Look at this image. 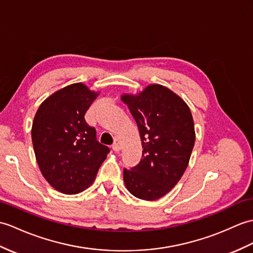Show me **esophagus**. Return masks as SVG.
<instances>
[{
    "label": "esophagus",
    "mask_w": 253,
    "mask_h": 253,
    "mask_svg": "<svg viewBox=\"0 0 253 253\" xmlns=\"http://www.w3.org/2000/svg\"><path fill=\"white\" fill-rule=\"evenodd\" d=\"M112 149L114 152H120L121 151V143L119 139L114 140V143L112 144Z\"/></svg>",
    "instance_id": "1"
}]
</instances>
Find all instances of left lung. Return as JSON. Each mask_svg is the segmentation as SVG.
Listing matches in <instances>:
<instances>
[{"label":"left lung","mask_w":253,"mask_h":253,"mask_svg":"<svg viewBox=\"0 0 253 253\" xmlns=\"http://www.w3.org/2000/svg\"><path fill=\"white\" fill-rule=\"evenodd\" d=\"M137 123L142 158L124 169V182L133 196L156 201L178 183L189 165L195 143L187 104L167 87L153 84L138 95H123Z\"/></svg>","instance_id":"obj_1"}]
</instances>
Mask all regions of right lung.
<instances>
[{"mask_svg": "<svg viewBox=\"0 0 253 253\" xmlns=\"http://www.w3.org/2000/svg\"><path fill=\"white\" fill-rule=\"evenodd\" d=\"M98 95L82 83L69 85L47 98L34 116L31 136L38 165L63 194L87 189L110 152L84 117Z\"/></svg>", "mask_w": 253, "mask_h": 253, "instance_id": "obj_1", "label": "right lung"}]
</instances>
